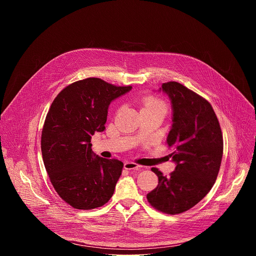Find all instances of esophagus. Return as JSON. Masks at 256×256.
Returning <instances> with one entry per match:
<instances>
[{
  "instance_id": "34e87169",
  "label": "esophagus",
  "mask_w": 256,
  "mask_h": 256,
  "mask_svg": "<svg viewBox=\"0 0 256 256\" xmlns=\"http://www.w3.org/2000/svg\"><path fill=\"white\" fill-rule=\"evenodd\" d=\"M124 169L126 170H138L140 169V166L134 162H126L124 163Z\"/></svg>"
}]
</instances>
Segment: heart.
<instances>
[{
  "instance_id": "obj_1",
  "label": "heart",
  "mask_w": 256,
  "mask_h": 256,
  "mask_svg": "<svg viewBox=\"0 0 256 256\" xmlns=\"http://www.w3.org/2000/svg\"><path fill=\"white\" fill-rule=\"evenodd\" d=\"M147 108H156V109H162V110L166 112V104L161 99H158L154 96H147L144 97L142 100V109H147Z\"/></svg>"
}]
</instances>
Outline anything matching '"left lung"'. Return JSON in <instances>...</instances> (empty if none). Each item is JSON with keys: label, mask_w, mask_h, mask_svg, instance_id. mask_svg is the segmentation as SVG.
<instances>
[{"label": "left lung", "mask_w": 256, "mask_h": 256, "mask_svg": "<svg viewBox=\"0 0 256 256\" xmlns=\"http://www.w3.org/2000/svg\"><path fill=\"white\" fill-rule=\"evenodd\" d=\"M172 104V126L167 144L176 167L169 176L157 168L158 186L147 194L156 210L176 214L188 210L212 190L223 157V134L212 105L177 82L160 88Z\"/></svg>", "instance_id": "1"}]
</instances>
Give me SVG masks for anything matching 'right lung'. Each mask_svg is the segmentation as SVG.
<instances>
[{
  "label": "right lung",
  "instance_id": "1",
  "mask_svg": "<svg viewBox=\"0 0 256 256\" xmlns=\"http://www.w3.org/2000/svg\"><path fill=\"white\" fill-rule=\"evenodd\" d=\"M130 89L87 78L66 86L50 105L42 134V159L54 188L72 208H99L114 192L124 163L96 156L91 138L105 130L110 102Z\"/></svg>",
  "mask_w": 256,
  "mask_h": 256
}]
</instances>
